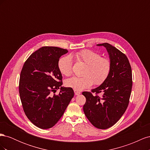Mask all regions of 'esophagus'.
Segmentation results:
<instances>
[{"label": "esophagus", "instance_id": "34e87169", "mask_svg": "<svg viewBox=\"0 0 150 150\" xmlns=\"http://www.w3.org/2000/svg\"><path fill=\"white\" fill-rule=\"evenodd\" d=\"M74 93H75V94H76V95H79V94H81V92L78 91H76V90H74Z\"/></svg>", "mask_w": 150, "mask_h": 150}]
</instances>
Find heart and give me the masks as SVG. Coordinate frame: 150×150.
<instances>
[{
	"instance_id": "obj_1",
	"label": "heart",
	"mask_w": 150,
	"mask_h": 150,
	"mask_svg": "<svg viewBox=\"0 0 150 150\" xmlns=\"http://www.w3.org/2000/svg\"><path fill=\"white\" fill-rule=\"evenodd\" d=\"M73 56L79 61L87 65L84 71V76L72 77L66 81L67 87L76 91H82L90 88L94 83L100 85L106 81L111 71V62L107 58L101 57L99 53L85 49L75 53ZM58 67L61 73L69 76L72 72V59L70 56L61 58Z\"/></svg>"
}]
</instances>
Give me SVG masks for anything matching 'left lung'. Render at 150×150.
<instances>
[{
    "label": "left lung",
    "instance_id": "left-lung-1",
    "mask_svg": "<svg viewBox=\"0 0 150 150\" xmlns=\"http://www.w3.org/2000/svg\"><path fill=\"white\" fill-rule=\"evenodd\" d=\"M97 46L106 49L111 71L106 81L91 90L102 96L83 92L86 99L83 111L94 126L105 129L114 125L126 110L132 88V72L128 59L120 50L108 43Z\"/></svg>",
    "mask_w": 150,
    "mask_h": 150
}]
</instances>
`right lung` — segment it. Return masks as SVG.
Returning a JSON list of instances; mask_svg holds the SVG:
<instances>
[{"mask_svg": "<svg viewBox=\"0 0 150 150\" xmlns=\"http://www.w3.org/2000/svg\"><path fill=\"white\" fill-rule=\"evenodd\" d=\"M68 52L57 47H42L25 62L19 80V94L25 115L39 128L49 129L60 120L74 97L71 88L62 86L59 58ZM57 88L58 95H52Z\"/></svg>", "mask_w": 150, "mask_h": 150, "instance_id": "1", "label": "right lung"}]
</instances>
